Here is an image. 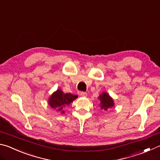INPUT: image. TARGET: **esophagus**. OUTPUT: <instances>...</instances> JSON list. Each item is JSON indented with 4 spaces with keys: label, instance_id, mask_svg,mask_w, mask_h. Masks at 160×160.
Here are the masks:
<instances>
[{
    "label": "esophagus",
    "instance_id": "obj_1",
    "mask_svg": "<svg viewBox=\"0 0 160 160\" xmlns=\"http://www.w3.org/2000/svg\"><path fill=\"white\" fill-rule=\"evenodd\" d=\"M78 94H79V95L81 96V97H86L87 94H88L85 92H78Z\"/></svg>",
    "mask_w": 160,
    "mask_h": 160
}]
</instances>
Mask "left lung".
Returning a JSON list of instances; mask_svg holds the SVG:
<instances>
[{"mask_svg": "<svg viewBox=\"0 0 160 160\" xmlns=\"http://www.w3.org/2000/svg\"><path fill=\"white\" fill-rule=\"evenodd\" d=\"M98 99L100 101V109L104 111H107L108 109L114 107L115 103L113 98L106 92H103L98 96Z\"/></svg>", "mask_w": 160, "mask_h": 160, "instance_id": "left-lung-1", "label": "left lung"}]
</instances>
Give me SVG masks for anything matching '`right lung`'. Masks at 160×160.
Listing matches in <instances>:
<instances>
[{
    "label": "right lung",
    "mask_w": 160,
    "mask_h": 160,
    "mask_svg": "<svg viewBox=\"0 0 160 160\" xmlns=\"http://www.w3.org/2000/svg\"><path fill=\"white\" fill-rule=\"evenodd\" d=\"M77 98V95H73L70 93L65 94L62 89H57L49 97L48 104L52 108L55 109L57 112L64 113L63 108L66 106L70 105V103Z\"/></svg>",
    "instance_id": "add662e5"
}]
</instances>
